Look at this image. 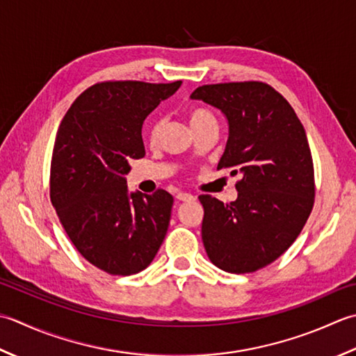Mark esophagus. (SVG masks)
<instances>
[{"mask_svg":"<svg viewBox=\"0 0 356 356\" xmlns=\"http://www.w3.org/2000/svg\"><path fill=\"white\" fill-rule=\"evenodd\" d=\"M177 200H178V201H192V200H195V197H193L192 193L179 192V193H177Z\"/></svg>","mask_w":356,"mask_h":356,"instance_id":"obj_1","label":"esophagus"}]
</instances>
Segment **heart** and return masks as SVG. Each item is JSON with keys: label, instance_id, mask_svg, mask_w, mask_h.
<instances>
[{"label": "heart", "instance_id": "heart-1", "mask_svg": "<svg viewBox=\"0 0 356 356\" xmlns=\"http://www.w3.org/2000/svg\"><path fill=\"white\" fill-rule=\"evenodd\" d=\"M187 117H188V122H191V126L195 127V126H198L200 122H202L204 120L212 118V113L207 112L206 108L195 107V108H192V111H188ZM159 132H161V122H159V121L152 122L150 127L147 129V140L152 144L156 143L158 138H159Z\"/></svg>", "mask_w": 356, "mask_h": 356}]
</instances>
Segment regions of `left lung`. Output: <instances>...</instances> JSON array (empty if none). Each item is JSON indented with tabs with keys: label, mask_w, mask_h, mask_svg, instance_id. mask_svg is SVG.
<instances>
[{
	"label": "left lung",
	"mask_w": 356,
	"mask_h": 356,
	"mask_svg": "<svg viewBox=\"0 0 356 356\" xmlns=\"http://www.w3.org/2000/svg\"><path fill=\"white\" fill-rule=\"evenodd\" d=\"M229 122L218 169L241 173L238 198L224 204L200 195L202 243L210 261L230 273L263 269L301 234L315 201L306 130L287 99L266 83H221L195 89Z\"/></svg>",
	"instance_id": "8db88e82"
}]
</instances>
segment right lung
<instances>
[{
  "label": "right lung",
  "instance_id": "add662e5",
  "mask_svg": "<svg viewBox=\"0 0 356 356\" xmlns=\"http://www.w3.org/2000/svg\"><path fill=\"white\" fill-rule=\"evenodd\" d=\"M181 81H106L79 95L58 127L50 201L76 250L111 275L141 272L168 234L173 197L129 192L130 161L146 155L143 122Z\"/></svg>",
  "mask_w": 356,
  "mask_h": 356
}]
</instances>
